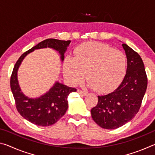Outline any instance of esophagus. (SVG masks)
<instances>
[{
  "instance_id": "1",
  "label": "esophagus",
  "mask_w": 155,
  "mask_h": 155,
  "mask_svg": "<svg viewBox=\"0 0 155 155\" xmlns=\"http://www.w3.org/2000/svg\"><path fill=\"white\" fill-rule=\"evenodd\" d=\"M78 92L81 94H82V95H86V94H87V93L86 91H83L81 90H78Z\"/></svg>"
}]
</instances>
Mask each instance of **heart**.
<instances>
[{"mask_svg": "<svg viewBox=\"0 0 155 155\" xmlns=\"http://www.w3.org/2000/svg\"><path fill=\"white\" fill-rule=\"evenodd\" d=\"M64 68L71 83H79L85 73L89 85L98 92H106L117 87L124 79L127 58L122 52L107 44L87 42L76 48L75 57H66Z\"/></svg>", "mask_w": 155, "mask_h": 155, "instance_id": "heart-1", "label": "heart"}]
</instances>
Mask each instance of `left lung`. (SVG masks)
Instances as JSON below:
<instances>
[{
	"instance_id": "obj_1",
	"label": "left lung",
	"mask_w": 155,
	"mask_h": 155,
	"mask_svg": "<svg viewBox=\"0 0 155 155\" xmlns=\"http://www.w3.org/2000/svg\"><path fill=\"white\" fill-rule=\"evenodd\" d=\"M127 58V74L113 92L98 96V103L91 109L94 121L106 129H115L130 121L140 109L146 91L143 62L137 52L122 44Z\"/></svg>"
}]
</instances>
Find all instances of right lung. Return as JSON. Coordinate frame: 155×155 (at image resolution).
Returning <instances> with one entry per match:
<instances>
[{"mask_svg":"<svg viewBox=\"0 0 155 155\" xmlns=\"http://www.w3.org/2000/svg\"><path fill=\"white\" fill-rule=\"evenodd\" d=\"M70 40L64 41L56 39H47L28 50L20 57L14 65L10 79V86L15 100V106L19 114L28 121L40 127H47L56 123L64 115L68 107V97L77 91V89L56 82L48 92L40 98H31L26 96L20 88L17 72L22 60L31 52L35 49L51 48L59 51L61 61L69 46Z\"/></svg>","mask_w":155,"mask_h":155,"instance_id":"add662e5","label":"right lung"}]
</instances>
